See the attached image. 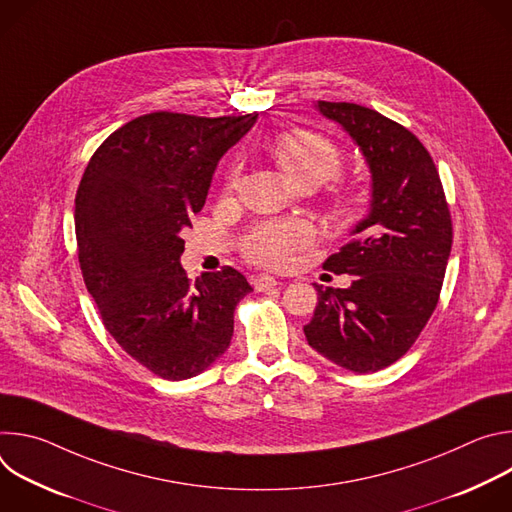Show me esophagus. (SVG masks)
<instances>
[{
    "label": "esophagus",
    "instance_id": "1",
    "mask_svg": "<svg viewBox=\"0 0 512 512\" xmlns=\"http://www.w3.org/2000/svg\"><path fill=\"white\" fill-rule=\"evenodd\" d=\"M277 279L275 277H271V275H257L255 279H253V287L257 289V291H269V289H273V287H277Z\"/></svg>",
    "mask_w": 512,
    "mask_h": 512
}]
</instances>
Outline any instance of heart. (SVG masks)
<instances>
[{"label":"heart","mask_w":512,"mask_h":512,"mask_svg":"<svg viewBox=\"0 0 512 512\" xmlns=\"http://www.w3.org/2000/svg\"><path fill=\"white\" fill-rule=\"evenodd\" d=\"M271 154L285 176L298 184L312 182L316 186L338 176L342 168V154L338 145L328 137L314 131H287L275 137L271 143ZM241 170L233 168L229 186H237ZM336 212L350 221L356 214V202L348 196L340 198ZM312 241V227L304 221H283L255 229L245 241V253L251 261L281 269L291 263L294 255Z\"/></svg>","instance_id":"heart-1"}]
</instances>
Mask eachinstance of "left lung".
<instances>
[{"instance_id":"obj_1","label":"left lung","mask_w":512,"mask_h":512,"mask_svg":"<svg viewBox=\"0 0 512 512\" xmlns=\"http://www.w3.org/2000/svg\"><path fill=\"white\" fill-rule=\"evenodd\" d=\"M371 172L369 214L324 269L354 275L346 289L316 285L318 306L304 326L308 344L338 367L364 375L399 360L440 298L452 251V218L440 174L403 125L354 103L318 101Z\"/></svg>"}]
</instances>
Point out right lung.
Here are the masks:
<instances>
[{
    "label": "right lung",
    "mask_w": 512,
    "mask_h": 512,
    "mask_svg": "<svg viewBox=\"0 0 512 512\" xmlns=\"http://www.w3.org/2000/svg\"><path fill=\"white\" fill-rule=\"evenodd\" d=\"M255 115L150 113L111 133L75 198L79 261L109 334L168 381L200 375L231 346L237 304L253 291L233 267L190 283L180 265L212 174Z\"/></svg>",
    "instance_id": "add662e5"
}]
</instances>
